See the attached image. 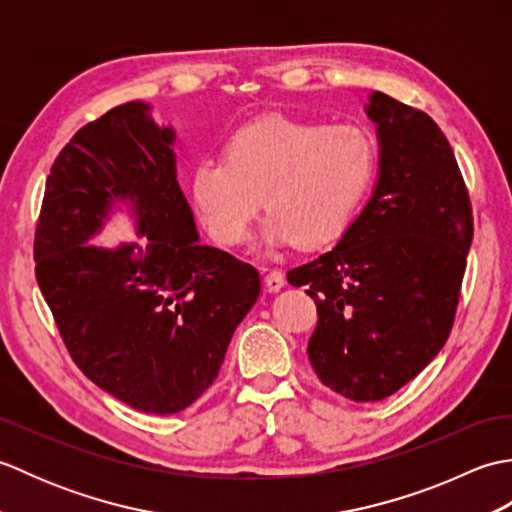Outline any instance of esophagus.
Wrapping results in <instances>:
<instances>
[{
    "mask_svg": "<svg viewBox=\"0 0 512 512\" xmlns=\"http://www.w3.org/2000/svg\"><path fill=\"white\" fill-rule=\"evenodd\" d=\"M284 275L279 273V270H268V273L264 275V286L268 288V292H279L281 288H284Z\"/></svg>",
    "mask_w": 512,
    "mask_h": 512,
    "instance_id": "obj_1",
    "label": "esophagus"
}]
</instances>
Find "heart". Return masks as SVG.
<instances>
[{
    "label": "heart",
    "instance_id": "1",
    "mask_svg": "<svg viewBox=\"0 0 512 512\" xmlns=\"http://www.w3.org/2000/svg\"><path fill=\"white\" fill-rule=\"evenodd\" d=\"M376 165V143L363 129L270 114L237 127L224 158L195 162L191 195L217 242L244 244L266 204V246L314 250L347 233Z\"/></svg>",
    "mask_w": 512,
    "mask_h": 512
}]
</instances>
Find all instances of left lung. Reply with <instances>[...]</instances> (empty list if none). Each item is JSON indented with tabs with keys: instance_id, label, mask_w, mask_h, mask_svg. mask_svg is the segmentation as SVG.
<instances>
[{
	"instance_id": "obj_1",
	"label": "left lung",
	"mask_w": 512,
	"mask_h": 512,
	"mask_svg": "<svg viewBox=\"0 0 512 512\" xmlns=\"http://www.w3.org/2000/svg\"><path fill=\"white\" fill-rule=\"evenodd\" d=\"M365 112L380 147L372 198L330 253L288 273L317 303L314 372L356 402L396 394L438 356L473 242L469 191L440 127L383 92Z\"/></svg>"
}]
</instances>
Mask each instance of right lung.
I'll return each mask as SVG.
<instances>
[{
	"label": "right lung",
	"instance_id": "obj_1",
	"mask_svg": "<svg viewBox=\"0 0 512 512\" xmlns=\"http://www.w3.org/2000/svg\"><path fill=\"white\" fill-rule=\"evenodd\" d=\"M143 101L81 127L54 160L35 231V275L74 363L145 413L193 405L220 372L259 273L202 246L176 178L171 127ZM125 203L145 245L89 239Z\"/></svg>",
	"mask_w": 512,
	"mask_h": 512
}]
</instances>
